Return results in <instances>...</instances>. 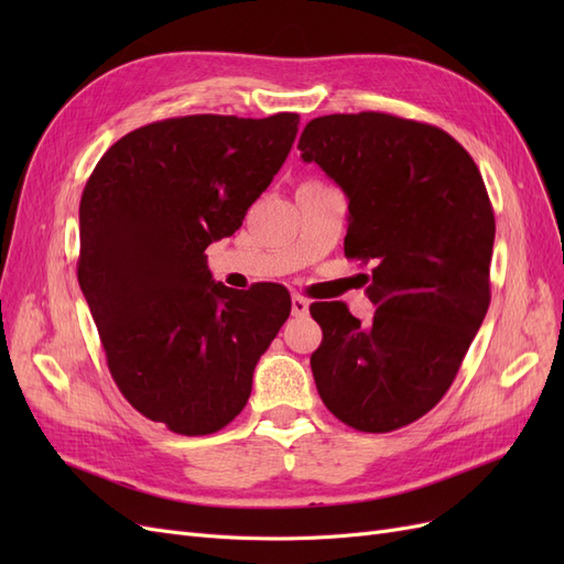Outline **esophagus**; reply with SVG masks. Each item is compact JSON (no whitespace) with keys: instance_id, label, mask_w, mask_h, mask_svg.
Masks as SVG:
<instances>
[{"instance_id":"esophagus-1","label":"esophagus","mask_w":564,"mask_h":564,"mask_svg":"<svg viewBox=\"0 0 564 564\" xmlns=\"http://www.w3.org/2000/svg\"><path fill=\"white\" fill-rule=\"evenodd\" d=\"M308 311H311L308 299H303V296L294 294V296H292V315H294V317H305V315H308Z\"/></svg>"}]
</instances>
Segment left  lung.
I'll use <instances>...</instances> for the list:
<instances>
[{"mask_svg": "<svg viewBox=\"0 0 564 564\" xmlns=\"http://www.w3.org/2000/svg\"><path fill=\"white\" fill-rule=\"evenodd\" d=\"M299 150L348 197L346 256L371 263L369 324L313 303L311 357L329 412L362 433L421 419L449 390L489 308L494 212L485 181L447 131L386 112L324 115Z\"/></svg>", "mask_w": 564, "mask_h": 564, "instance_id": "1", "label": "left lung"}]
</instances>
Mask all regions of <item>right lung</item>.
Masks as SVG:
<instances>
[{
	"mask_svg": "<svg viewBox=\"0 0 564 564\" xmlns=\"http://www.w3.org/2000/svg\"><path fill=\"white\" fill-rule=\"evenodd\" d=\"M296 112L191 115L122 135L84 185L77 280L117 388L150 421L209 435L242 412L292 311L282 284L214 282L207 249L280 172Z\"/></svg>",
	"mask_w": 564,
	"mask_h": 564,
	"instance_id": "add662e5",
	"label": "right lung"
}]
</instances>
